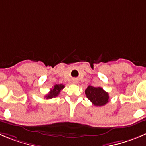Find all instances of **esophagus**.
Segmentation results:
<instances>
[{
    "label": "esophagus",
    "instance_id": "obj_1",
    "mask_svg": "<svg viewBox=\"0 0 146 146\" xmlns=\"http://www.w3.org/2000/svg\"><path fill=\"white\" fill-rule=\"evenodd\" d=\"M75 82H76V81H74V83H75Z\"/></svg>",
    "mask_w": 146,
    "mask_h": 146
}]
</instances>
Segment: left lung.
I'll return each instance as SVG.
<instances>
[{
	"label": "left lung",
	"instance_id": "1",
	"mask_svg": "<svg viewBox=\"0 0 146 146\" xmlns=\"http://www.w3.org/2000/svg\"><path fill=\"white\" fill-rule=\"evenodd\" d=\"M86 97L92 102L94 106L102 107L109 102L110 96L107 92L101 87H94L88 86L85 91Z\"/></svg>",
	"mask_w": 146,
	"mask_h": 146
}]
</instances>
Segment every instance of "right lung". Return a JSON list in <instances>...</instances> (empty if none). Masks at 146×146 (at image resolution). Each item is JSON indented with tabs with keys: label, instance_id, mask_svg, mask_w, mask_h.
I'll return each instance as SVG.
<instances>
[{
	"label": "right lung",
	"instance_id": "right-lung-1",
	"mask_svg": "<svg viewBox=\"0 0 146 146\" xmlns=\"http://www.w3.org/2000/svg\"><path fill=\"white\" fill-rule=\"evenodd\" d=\"M64 87H65V86L62 85V84H56V85H54L53 88L50 90V92H49L48 94L46 95L44 97L47 99H52L53 97H56V96L59 95V94L60 93V91L62 90Z\"/></svg>",
	"mask_w": 146,
	"mask_h": 146
}]
</instances>
